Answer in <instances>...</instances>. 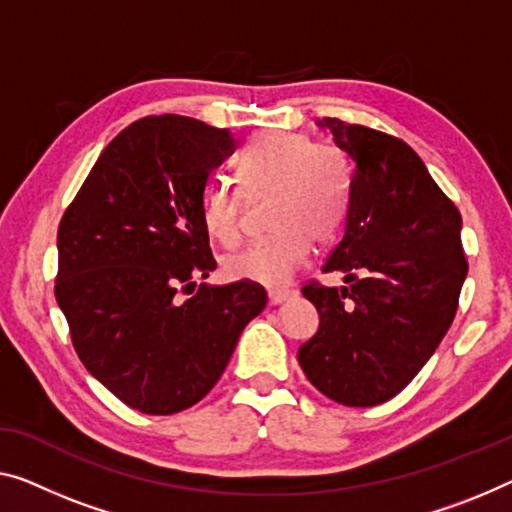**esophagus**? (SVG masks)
<instances>
[{
	"mask_svg": "<svg viewBox=\"0 0 512 512\" xmlns=\"http://www.w3.org/2000/svg\"><path fill=\"white\" fill-rule=\"evenodd\" d=\"M294 289H273L269 292V305H280L289 299H294Z\"/></svg>",
	"mask_w": 512,
	"mask_h": 512,
	"instance_id": "esophagus-1",
	"label": "esophagus"
}]
</instances>
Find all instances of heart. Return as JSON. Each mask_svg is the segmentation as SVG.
<instances>
[{
	"instance_id": "b5f03b06",
	"label": "heart",
	"mask_w": 512,
	"mask_h": 512,
	"mask_svg": "<svg viewBox=\"0 0 512 512\" xmlns=\"http://www.w3.org/2000/svg\"><path fill=\"white\" fill-rule=\"evenodd\" d=\"M236 188L211 186L202 197L204 232L220 246L241 239L243 200L271 197L269 225L276 234L250 243L223 262L230 280L282 287L301 271L310 239L329 243L349 211V170L333 144L305 133L269 131L250 140L234 163Z\"/></svg>"
}]
</instances>
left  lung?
<instances>
[{
    "instance_id": "1",
    "label": "left lung",
    "mask_w": 512,
    "mask_h": 512,
    "mask_svg": "<svg viewBox=\"0 0 512 512\" xmlns=\"http://www.w3.org/2000/svg\"><path fill=\"white\" fill-rule=\"evenodd\" d=\"M354 165L345 234L322 271L349 287L310 280L303 296L319 329L299 347L310 384L347 407L398 395L451 329L467 278L455 204L400 137L324 119Z\"/></svg>"
}]
</instances>
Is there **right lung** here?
<instances>
[{
  "instance_id": "add662e5",
  "label": "right lung",
  "mask_w": 512,
  "mask_h": 512,
  "mask_svg": "<svg viewBox=\"0 0 512 512\" xmlns=\"http://www.w3.org/2000/svg\"><path fill=\"white\" fill-rule=\"evenodd\" d=\"M234 147L230 128L179 114L137 119L61 216L55 296L75 352L142 414L200 402L266 305L255 282H195L216 269L200 220L204 186Z\"/></svg>"
}]
</instances>
